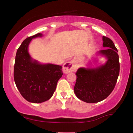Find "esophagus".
I'll return each instance as SVG.
<instances>
[{"label":"esophagus","instance_id":"1","mask_svg":"<svg viewBox=\"0 0 133 133\" xmlns=\"http://www.w3.org/2000/svg\"><path fill=\"white\" fill-rule=\"evenodd\" d=\"M77 69V65L74 61L66 62L63 65V70L64 74H68L70 72H75Z\"/></svg>","mask_w":133,"mask_h":133}]
</instances>
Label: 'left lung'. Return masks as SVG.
<instances>
[{"instance_id": "left-lung-1", "label": "left lung", "mask_w": 133, "mask_h": 133, "mask_svg": "<svg viewBox=\"0 0 133 133\" xmlns=\"http://www.w3.org/2000/svg\"><path fill=\"white\" fill-rule=\"evenodd\" d=\"M103 46L108 49L98 53L107 58V63L96 68H79L76 72L74 92L79 100L89 103L107 98L114 89L119 75L117 49L108 37L103 36Z\"/></svg>"}]
</instances>
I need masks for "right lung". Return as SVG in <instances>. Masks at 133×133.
Returning a JSON list of instances; mask_svg holds the SVG:
<instances>
[{"mask_svg": "<svg viewBox=\"0 0 133 133\" xmlns=\"http://www.w3.org/2000/svg\"><path fill=\"white\" fill-rule=\"evenodd\" d=\"M26 38L17 49L14 66V79L22 96L28 102L39 103L48 100L55 91L58 81L63 75L62 66L52 64H41L33 60L28 47L33 38Z\"/></svg>", "mask_w": 133, "mask_h": 133, "instance_id": "right-lung-1", "label": "right lung"}]
</instances>
